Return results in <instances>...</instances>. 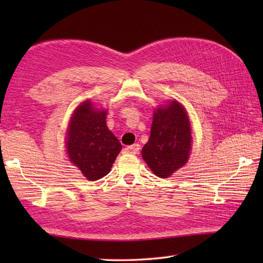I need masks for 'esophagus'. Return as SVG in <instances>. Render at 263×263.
<instances>
[{
	"instance_id": "esophagus-1",
	"label": "esophagus",
	"mask_w": 263,
	"mask_h": 263,
	"mask_svg": "<svg viewBox=\"0 0 263 263\" xmlns=\"http://www.w3.org/2000/svg\"><path fill=\"white\" fill-rule=\"evenodd\" d=\"M124 150H125L126 154H133V155H136V154L139 153V150H140V144L135 143V144H132V146L126 147Z\"/></svg>"
}]
</instances>
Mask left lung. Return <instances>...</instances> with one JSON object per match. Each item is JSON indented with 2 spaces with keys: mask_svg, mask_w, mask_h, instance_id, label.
I'll use <instances>...</instances> for the list:
<instances>
[{
  "mask_svg": "<svg viewBox=\"0 0 263 263\" xmlns=\"http://www.w3.org/2000/svg\"><path fill=\"white\" fill-rule=\"evenodd\" d=\"M191 140L186 111L174 100L155 110L150 138L142 148V157L154 174L166 178L187 161Z\"/></svg>",
  "mask_w": 263,
  "mask_h": 263,
  "instance_id": "obj_1",
  "label": "left lung"
}]
</instances>
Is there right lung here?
Segmentation results:
<instances>
[{
  "mask_svg": "<svg viewBox=\"0 0 263 263\" xmlns=\"http://www.w3.org/2000/svg\"><path fill=\"white\" fill-rule=\"evenodd\" d=\"M122 144L106 125V110H98L86 100L72 116L66 152L70 160L89 181L107 175Z\"/></svg>",
  "mask_w": 263,
  "mask_h": 263,
  "instance_id": "obj_1",
  "label": "right lung"
}]
</instances>
